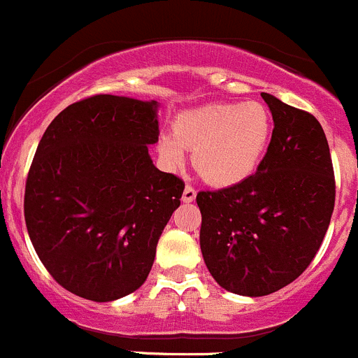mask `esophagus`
I'll use <instances>...</instances> for the list:
<instances>
[{
	"label": "esophagus",
	"instance_id": "1",
	"mask_svg": "<svg viewBox=\"0 0 358 358\" xmlns=\"http://www.w3.org/2000/svg\"><path fill=\"white\" fill-rule=\"evenodd\" d=\"M196 199V189L193 186H186L185 193H182V200L185 202H193Z\"/></svg>",
	"mask_w": 358,
	"mask_h": 358
}]
</instances>
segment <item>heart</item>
Instances as JSON below:
<instances>
[{
	"label": "heart",
	"instance_id": "b5f03b06",
	"mask_svg": "<svg viewBox=\"0 0 358 358\" xmlns=\"http://www.w3.org/2000/svg\"><path fill=\"white\" fill-rule=\"evenodd\" d=\"M272 134L267 107L258 101L214 103L181 114L173 135L158 141L159 158L169 166L186 159L193 149V166L213 186H236L257 172Z\"/></svg>",
	"mask_w": 358,
	"mask_h": 358
}]
</instances>
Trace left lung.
Segmentation results:
<instances>
[{
	"mask_svg": "<svg viewBox=\"0 0 358 358\" xmlns=\"http://www.w3.org/2000/svg\"><path fill=\"white\" fill-rule=\"evenodd\" d=\"M274 119L257 173L236 186L200 192V250L224 290L274 294L318 253L336 202L329 142L309 112L262 93Z\"/></svg>",
	"mask_w": 358,
	"mask_h": 358,
	"instance_id": "left-lung-1",
	"label": "left lung"
}]
</instances>
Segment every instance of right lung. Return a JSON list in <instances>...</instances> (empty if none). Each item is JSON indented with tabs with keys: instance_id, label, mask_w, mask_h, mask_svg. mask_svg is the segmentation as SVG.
I'll return each mask as SVG.
<instances>
[{
	"instance_id": "right-lung-1",
	"label": "right lung",
	"mask_w": 358,
	"mask_h": 358,
	"mask_svg": "<svg viewBox=\"0 0 358 358\" xmlns=\"http://www.w3.org/2000/svg\"><path fill=\"white\" fill-rule=\"evenodd\" d=\"M156 101L93 94L68 105L29 166L24 217L49 274L87 301L144 285L185 182L152 165Z\"/></svg>"
}]
</instances>
